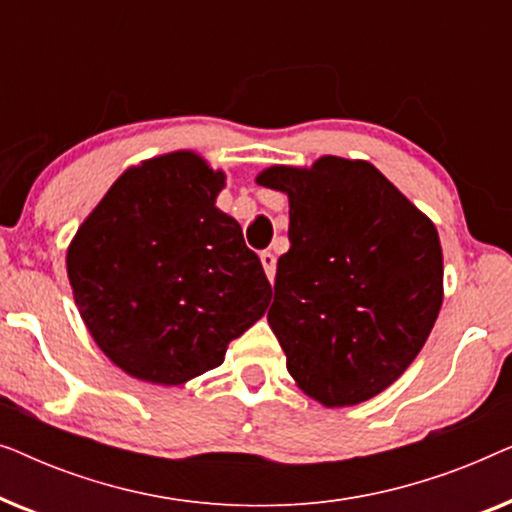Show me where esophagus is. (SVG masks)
Returning a JSON list of instances; mask_svg holds the SVG:
<instances>
[{
  "mask_svg": "<svg viewBox=\"0 0 512 512\" xmlns=\"http://www.w3.org/2000/svg\"><path fill=\"white\" fill-rule=\"evenodd\" d=\"M261 263H263L265 275H268V279L272 282V279H275V270H277V258H275V254H272V251H263V254H261Z\"/></svg>",
  "mask_w": 512,
  "mask_h": 512,
  "instance_id": "obj_1",
  "label": "esophagus"
}]
</instances>
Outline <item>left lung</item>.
Instances as JSON below:
<instances>
[{
    "mask_svg": "<svg viewBox=\"0 0 512 512\" xmlns=\"http://www.w3.org/2000/svg\"><path fill=\"white\" fill-rule=\"evenodd\" d=\"M256 181L289 195L291 249L268 312L286 368L326 408L368 401L405 373L438 319L436 226L366 160L275 165Z\"/></svg>",
    "mask_w": 512,
    "mask_h": 512,
    "instance_id": "obj_1",
    "label": "left lung"
}]
</instances>
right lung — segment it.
<instances>
[{"label": "right lung", "mask_w": 512, "mask_h": 512, "mask_svg": "<svg viewBox=\"0 0 512 512\" xmlns=\"http://www.w3.org/2000/svg\"><path fill=\"white\" fill-rule=\"evenodd\" d=\"M226 174L198 153L144 160L114 181L67 249L76 307L125 373L184 384L221 366L228 342L268 310L272 289L233 216Z\"/></svg>", "instance_id": "1"}]
</instances>
